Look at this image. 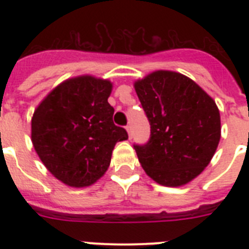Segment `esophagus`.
Segmentation results:
<instances>
[{
  "mask_svg": "<svg viewBox=\"0 0 249 249\" xmlns=\"http://www.w3.org/2000/svg\"><path fill=\"white\" fill-rule=\"evenodd\" d=\"M126 129H127V133H128V137H129V138H132V131H131V127L127 126V127H126Z\"/></svg>",
  "mask_w": 249,
  "mask_h": 249,
  "instance_id": "esophagus-1",
  "label": "esophagus"
}]
</instances>
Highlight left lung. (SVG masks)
<instances>
[{"instance_id": "8db88e82", "label": "left lung", "mask_w": 249, "mask_h": 249, "mask_svg": "<svg viewBox=\"0 0 249 249\" xmlns=\"http://www.w3.org/2000/svg\"><path fill=\"white\" fill-rule=\"evenodd\" d=\"M151 124L146 144H135L144 172L157 183L179 187L201 175L221 140L218 107L195 81L156 71L135 82Z\"/></svg>"}]
</instances>
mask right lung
I'll list each match as a JSON object with an SVG mask.
<instances>
[{"label":"right lung","instance_id":"add662e5","mask_svg":"<svg viewBox=\"0 0 249 249\" xmlns=\"http://www.w3.org/2000/svg\"><path fill=\"white\" fill-rule=\"evenodd\" d=\"M111 92L108 80L74 77L59 83L35 111V149L46 168L67 186L80 188L97 182L111 163L116 143L128 138L126 129L112 120Z\"/></svg>","mask_w":249,"mask_h":249}]
</instances>
